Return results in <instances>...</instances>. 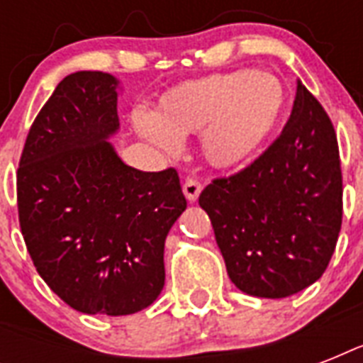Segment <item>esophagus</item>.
<instances>
[{"label":"esophagus","mask_w":363,"mask_h":363,"mask_svg":"<svg viewBox=\"0 0 363 363\" xmlns=\"http://www.w3.org/2000/svg\"><path fill=\"white\" fill-rule=\"evenodd\" d=\"M182 192H184L188 201H196L201 194V184L196 179H186V182L182 184Z\"/></svg>","instance_id":"34e87169"}]
</instances>
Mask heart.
<instances>
[{
  "label": "heart",
  "instance_id": "b5f03b06",
  "mask_svg": "<svg viewBox=\"0 0 363 363\" xmlns=\"http://www.w3.org/2000/svg\"><path fill=\"white\" fill-rule=\"evenodd\" d=\"M286 88L275 75L233 69L179 82L158 99L154 115H135L147 141L175 152L179 137L198 133L205 160L228 169L271 141L286 115Z\"/></svg>",
  "mask_w": 363,
  "mask_h": 363
}]
</instances>
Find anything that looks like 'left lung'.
Segmentation results:
<instances>
[{
  "label": "left lung",
  "instance_id": "1",
  "mask_svg": "<svg viewBox=\"0 0 363 363\" xmlns=\"http://www.w3.org/2000/svg\"><path fill=\"white\" fill-rule=\"evenodd\" d=\"M232 282L248 296L288 298L326 271L343 218L335 130L298 81L292 115L258 160L199 196Z\"/></svg>",
  "mask_w": 363,
  "mask_h": 363
}]
</instances>
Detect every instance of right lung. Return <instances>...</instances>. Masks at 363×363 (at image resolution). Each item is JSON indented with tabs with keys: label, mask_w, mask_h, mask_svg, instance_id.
Listing matches in <instances>:
<instances>
[{
	"label": "right lung",
	"mask_w": 363,
	"mask_h": 363,
	"mask_svg": "<svg viewBox=\"0 0 363 363\" xmlns=\"http://www.w3.org/2000/svg\"><path fill=\"white\" fill-rule=\"evenodd\" d=\"M118 81L77 71L43 105L16 173L18 220L41 279L84 315H131L158 298L164 247L186 209L173 167L125 165L111 137Z\"/></svg>",
	"instance_id": "1"
}]
</instances>
